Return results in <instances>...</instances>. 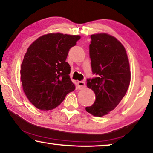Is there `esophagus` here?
<instances>
[{
  "label": "esophagus",
  "instance_id": "obj_1",
  "mask_svg": "<svg viewBox=\"0 0 153 153\" xmlns=\"http://www.w3.org/2000/svg\"><path fill=\"white\" fill-rule=\"evenodd\" d=\"M77 88L79 90H83L85 88V83L83 81H78L77 82Z\"/></svg>",
  "mask_w": 153,
  "mask_h": 153
}]
</instances>
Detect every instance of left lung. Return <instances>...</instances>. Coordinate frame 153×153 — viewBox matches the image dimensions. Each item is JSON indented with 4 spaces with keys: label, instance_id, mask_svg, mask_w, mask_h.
Returning a JSON list of instances; mask_svg holds the SVG:
<instances>
[{
    "label": "left lung",
    "instance_id": "8db88e82",
    "mask_svg": "<svg viewBox=\"0 0 153 153\" xmlns=\"http://www.w3.org/2000/svg\"><path fill=\"white\" fill-rule=\"evenodd\" d=\"M90 57L92 74L87 86L95 94L94 104L85 110L102 117L114 110L126 94L131 81L129 62L123 44L106 33L91 36Z\"/></svg>",
    "mask_w": 153,
    "mask_h": 153
}]
</instances>
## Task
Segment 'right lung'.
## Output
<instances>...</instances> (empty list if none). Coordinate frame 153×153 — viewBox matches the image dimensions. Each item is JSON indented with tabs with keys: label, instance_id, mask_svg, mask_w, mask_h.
Returning <instances> with one entry per match:
<instances>
[{
	"label": "right lung",
	"instance_id": "add662e5",
	"mask_svg": "<svg viewBox=\"0 0 153 153\" xmlns=\"http://www.w3.org/2000/svg\"><path fill=\"white\" fill-rule=\"evenodd\" d=\"M79 39V36L50 33L27 49L21 65V81L28 99L37 109L57 107L75 90L69 75L71 68L65 60Z\"/></svg>",
	"mask_w": 153,
	"mask_h": 153
}]
</instances>
